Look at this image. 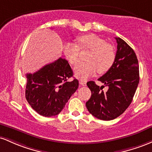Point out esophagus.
<instances>
[{"label":"esophagus","instance_id":"1","mask_svg":"<svg viewBox=\"0 0 152 152\" xmlns=\"http://www.w3.org/2000/svg\"><path fill=\"white\" fill-rule=\"evenodd\" d=\"M80 84L81 85H83V86H85V85H86V81L83 80H80Z\"/></svg>","mask_w":152,"mask_h":152}]
</instances>
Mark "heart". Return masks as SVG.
I'll use <instances>...</instances> for the list:
<instances>
[{
	"label": "heart",
	"mask_w": 152,
	"mask_h": 152,
	"mask_svg": "<svg viewBox=\"0 0 152 152\" xmlns=\"http://www.w3.org/2000/svg\"><path fill=\"white\" fill-rule=\"evenodd\" d=\"M77 44L67 42L64 45L63 53L67 60L74 64L78 61L80 49H89L90 54L87 57L88 62H80L74 68L75 75L81 80H86L94 75L98 71L104 74L113 67L115 59V50L113 46L107 44L105 40L94 34H88L77 38Z\"/></svg>",
	"instance_id": "heart-1"
}]
</instances>
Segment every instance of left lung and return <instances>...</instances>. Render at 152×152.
Listing matches in <instances>:
<instances>
[{
  "label": "left lung",
  "mask_w": 152,
  "mask_h": 152,
  "mask_svg": "<svg viewBox=\"0 0 152 152\" xmlns=\"http://www.w3.org/2000/svg\"><path fill=\"white\" fill-rule=\"evenodd\" d=\"M117 52L113 67L100 77L99 81L108 87L104 93L103 86L90 81L91 97L86 102L88 111L100 120L110 121L125 111L132 102L139 83V67L137 57L130 46L119 37Z\"/></svg>",
  "instance_id": "obj_1"
}]
</instances>
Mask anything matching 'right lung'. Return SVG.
<instances>
[{
    "instance_id": "right-lung-1",
    "label": "right lung",
    "mask_w": 152,
    "mask_h": 152,
    "mask_svg": "<svg viewBox=\"0 0 152 152\" xmlns=\"http://www.w3.org/2000/svg\"><path fill=\"white\" fill-rule=\"evenodd\" d=\"M26 76V98L31 107L44 117L60 113L79 86L77 79L67 80L73 72L67 61L61 57Z\"/></svg>"
}]
</instances>
